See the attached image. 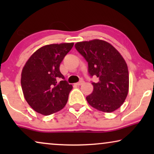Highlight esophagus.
<instances>
[{
  "label": "esophagus",
  "instance_id": "1",
  "mask_svg": "<svg viewBox=\"0 0 154 154\" xmlns=\"http://www.w3.org/2000/svg\"><path fill=\"white\" fill-rule=\"evenodd\" d=\"M83 83H84V81H81L78 82V83H75V85H81L82 84H83Z\"/></svg>",
  "mask_w": 154,
  "mask_h": 154
}]
</instances>
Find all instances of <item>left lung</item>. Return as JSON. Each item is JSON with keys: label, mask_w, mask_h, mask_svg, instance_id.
Returning <instances> with one entry per match:
<instances>
[{"label": "left lung", "mask_w": 154, "mask_h": 154, "mask_svg": "<svg viewBox=\"0 0 154 154\" xmlns=\"http://www.w3.org/2000/svg\"><path fill=\"white\" fill-rule=\"evenodd\" d=\"M75 49L88 63V72L98 78L93 91L86 97L88 104L102 112L121 106L129 91V73L121 53L108 42L100 39L78 42Z\"/></svg>", "instance_id": "obj_1"}]
</instances>
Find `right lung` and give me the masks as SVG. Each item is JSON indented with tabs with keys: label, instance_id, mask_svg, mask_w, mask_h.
Returning <instances> with one entry per match:
<instances>
[{
	"label": "right lung",
	"instance_id": "1",
	"mask_svg": "<svg viewBox=\"0 0 154 154\" xmlns=\"http://www.w3.org/2000/svg\"><path fill=\"white\" fill-rule=\"evenodd\" d=\"M73 43L50 44L40 48L23 67L21 85L25 100L37 113L48 116L66 105L73 86L64 81L60 65Z\"/></svg>",
	"mask_w": 154,
	"mask_h": 154
}]
</instances>
